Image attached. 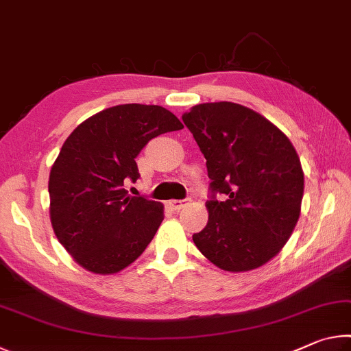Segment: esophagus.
<instances>
[{
    "mask_svg": "<svg viewBox=\"0 0 351 351\" xmlns=\"http://www.w3.org/2000/svg\"><path fill=\"white\" fill-rule=\"evenodd\" d=\"M189 204V199H171L167 203L171 210H181L182 207H186Z\"/></svg>",
    "mask_w": 351,
    "mask_h": 351,
    "instance_id": "esophagus-1",
    "label": "esophagus"
}]
</instances>
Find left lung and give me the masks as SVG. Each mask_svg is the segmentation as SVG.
I'll use <instances>...</instances> for the list:
<instances>
[{
  "mask_svg": "<svg viewBox=\"0 0 351 351\" xmlns=\"http://www.w3.org/2000/svg\"><path fill=\"white\" fill-rule=\"evenodd\" d=\"M182 122L212 181L209 219L193 243L219 269L260 268L287 245L300 215L304 170L295 148L274 123L239 104L195 105Z\"/></svg>",
  "mask_w": 351,
  "mask_h": 351,
  "instance_id": "8db88e82",
  "label": "left lung"
}]
</instances>
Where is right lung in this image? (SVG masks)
I'll return each mask as SVG.
<instances>
[{"mask_svg": "<svg viewBox=\"0 0 351 351\" xmlns=\"http://www.w3.org/2000/svg\"><path fill=\"white\" fill-rule=\"evenodd\" d=\"M181 128L162 106L127 104L88 117L64 141L49 175V215L82 268L114 274L145 251L164 206L130 197L125 184L139 178L134 159L148 141Z\"/></svg>", "mask_w": 351, "mask_h": 351, "instance_id": "add662e5", "label": "right lung"}]
</instances>
